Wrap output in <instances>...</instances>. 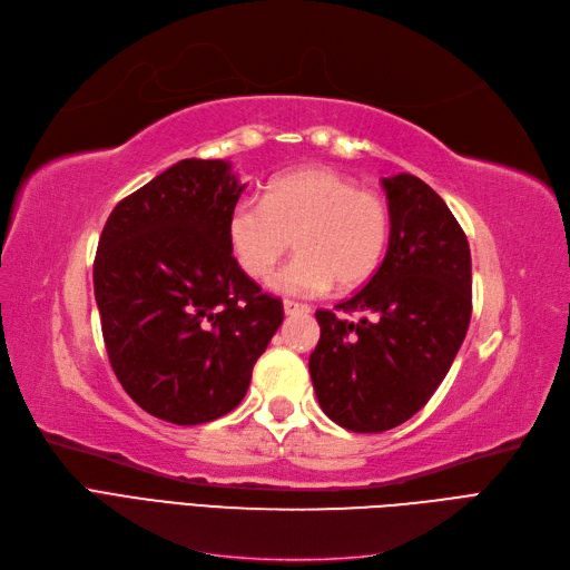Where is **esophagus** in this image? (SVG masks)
Returning <instances> with one entry per match:
<instances>
[{
  "instance_id": "1",
  "label": "esophagus",
  "mask_w": 570,
  "mask_h": 570,
  "mask_svg": "<svg viewBox=\"0 0 570 570\" xmlns=\"http://www.w3.org/2000/svg\"><path fill=\"white\" fill-rule=\"evenodd\" d=\"M283 308H285L287 316H306V313H311L308 304H299V302H292V299H285Z\"/></svg>"
}]
</instances>
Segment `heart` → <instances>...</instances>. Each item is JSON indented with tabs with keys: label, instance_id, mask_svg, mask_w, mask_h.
I'll use <instances>...</instances> for the list:
<instances>
[{
	"label": "heart",
	"instance_id": "b5f03b06",
	"mask_svg": "<svg viewBox=\"0 0 570 570\" xmlns=\"http://www.w3.org/2000/svg\"><path fill=\"white\" fill-rule=\"evenodd\" d=\"M389 207L377 193L348 176L306 167L273 179L259 200H240L228 214L226 235L235 262L249 278L264 281L299 249L271 285L287 294L351 289L377 271L389 243Z\"/></svg>",
	"mask_w": 570,
	"mask_h": 570
}]
</instances>
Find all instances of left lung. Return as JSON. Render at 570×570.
<instances>
[{
  "label": "left lung",
  "mask_w": 570,
  "mask_h": 570,
  "mask_svg": "<svg viewBox=\"0 0 570 570\" xmlns=\"http://www.w3.org/2000/svg\"><path fill=\"white\" fill-rule=\"evenodd\" d=\"M389 247L365 287L316 311L321 340L308 372L325 415L380 434L415 412L448 375L472 318V254L441 195L412 174L382 179ZM337 312H358L346 322Z\"/></svg>",
  "instance_id": "left-lung-1"
}]
</instances>
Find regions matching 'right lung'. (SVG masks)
<instances>
[{
  "instance_id": "right-lung-1",
  "label": "right lung",
  "mask_w": 570,
  "mask_h": 570,
  "mask_svg": "<svg viewBox=\"0 0 570 570\" xmlns=\"http://www.w3.org/2000/svg\"><path fill=\"white\" fill-rule=\"evenodd\" d=\"M245 184L224 160H181L115 205L94 259L112 372L131 401L171 424L238 405L283 323L228 247Z\"/></svg>"
}]
</instances>
